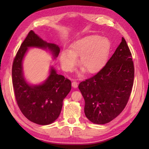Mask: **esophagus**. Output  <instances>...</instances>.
Here are the masks:
<instances>
[{
  "label": "esophagus",
  "mask_w": 149,
  "mask_h": 149,
  "mask_svg": "<svg viewBox=\"0 0 149 149\" xmlns=\"http://www.w3.org/2000/svg\"><path fill=\"white\" fill-rule=\"evenodd\" d=\"M72 85L74 88H77V86H78V83L76 82V81H74L72 83Z\"/></svg>",
  "instance_id": "1"
}]
</instances>
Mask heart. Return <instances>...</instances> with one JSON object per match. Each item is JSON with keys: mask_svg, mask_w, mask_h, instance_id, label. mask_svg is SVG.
Wrapping results in <instances>:
<instances>
[{"mask_svg": "<svg viewBox=\"0 0 149 149\" xmlns=\"http://www.w3.org/2000/svg\"><path fill=\"white\" fill-rule=\"evenodd\" d=\"M111 43L107 37L89 35L70 45V49L62 50L60 62L65 72H71L79 58V66L85 73L95 74L104 66L109 56Z\"/></svg>", "mask_w": 149, "mask_h": 149, "instance_id": "1", "label": "heart"}]
</instances>
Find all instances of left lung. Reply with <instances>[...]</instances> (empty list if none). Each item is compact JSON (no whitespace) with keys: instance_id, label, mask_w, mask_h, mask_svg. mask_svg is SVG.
Wrapping results in <instances>:
<instances>
[{"instance_id":"obj_1","label":"left lung","mask_w":149,"mask_h":149,"mask_svg":"<svg viewBox=\"0 0 149 149\" xmlns=\"http://www.w3.org/2000/svg\"><path fill=\"white\" fill-rule=\"evenodd\" d=\"M133 79L132 53L122 37L107 64L78 86L84 98V112L89 120L96 124H104L116 118L130 99Z\"/></svg>"}]
</instances>
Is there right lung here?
Masks as SVG:
<instances>
[{"label": "right lung", "instance_id": "right-lung-1", "mask_svg": "<svg viewBox=\"0 0 149 149\" xmlns=\"http://www.w3.org/2000/svg\"><path fill=\"white\" fill-rule=\"evenodd\" d=\"M49 50L56 59L60 53L59 47L50 43L30 31L20 46L12 65V75L17 104L26 118L39 125L53 123L61 112L63 100L72 88L70 80L57 74L53 67L43 83L31 85L24 75L23 60L29 48Z\"/></svg>", "mask_w": 149, "mask_h": 149}]
</instances>
